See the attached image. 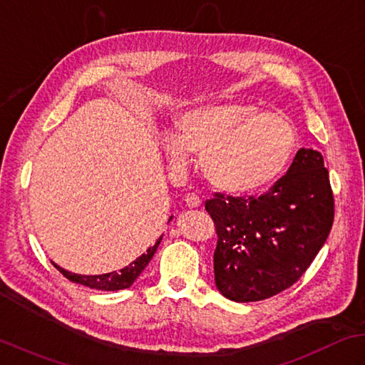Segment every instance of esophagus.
Returning a JSON list of instances; mask_svg holds the SVG:
<instances>
[{
    "instance_id": "1",
    "label": "esophagus",
    "mask_w": 365,
    "mask_h": 365,
    "mask_svg": "<svg viewBox=\"0 0 365 365\" xmlns=\"http://www.w3.org/2000/svg\"><path fill=\"white\" fill-rule=\"evenodd\" d=\"M184 202L189 207H198L200 205H202V198L195 195V193H189V195L184 198Z\"/></svg>"
}]
</instances>
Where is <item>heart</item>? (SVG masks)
Returning <instances> with one entry per match:
<instances>
[{
  "label": "heart",
  "mask_w": 365,
  "mask_h": 365,
  "mask_svg": "<svg viewBox=\"0 0 365 365\" xmlns=\"http://www.w3.org/2000/svg\"><path fill=\"white\" fill-rule=\"evenodd\" d=\"M160 145L173 170L187 167L195 153L215 189L252 193L285 172L297 148V133L284 115L225 102L185 111L176 132L162 133Z\"/></svg>",
  "instance_id": "b5f03b06"
}]
</instances>
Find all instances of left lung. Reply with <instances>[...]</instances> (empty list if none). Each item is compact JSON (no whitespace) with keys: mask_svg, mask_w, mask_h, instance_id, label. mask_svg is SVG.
<instances>
[{"mask_svg":"<svg viewBox=\"0 0 365 365\" xmlns=\"http://www.w3.org/2000/svg\"><path fill=\"white\" fill-rule=\"evenodd\" d=\"M214 277L235 302H255L296 284L328 240L334 195L322 153L301 148L285 176L262 197L214 193Z\"/></svg>","mask_w":365,"mask_h":365,"instance_id":"1","label":"left lung"}]
</instances>
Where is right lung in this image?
<instances>
[{
    "instance_id": "1",
    "label": "right lung",
    "mask_w": 365,
    "mask_h": 365,
    "mask_svg": "<svg viewBox=\"0 0 365 365\" xmlns=\"http://www.w3.org/2000/svg\"><path fill=\"white\" fill-rule=\"evenodd\" d=\"M172 219L173 217H170V220ZM160 241H162V236L159 237L158 242L153 245V247L148 249L143 255H140L137 259H133L130 264L123 267V269L108 272V274H101V276H81V274H73V272L66 271L55 263L53 266L63 274L66 279H69L71 282H76V284L85 285L94 289H103V292H118V289L129 288L133 282L138 279L140 274L143 272V269L148 266V263L151 262V258L155 254V250H158Z\"/></svg>"
}]
</instances>
